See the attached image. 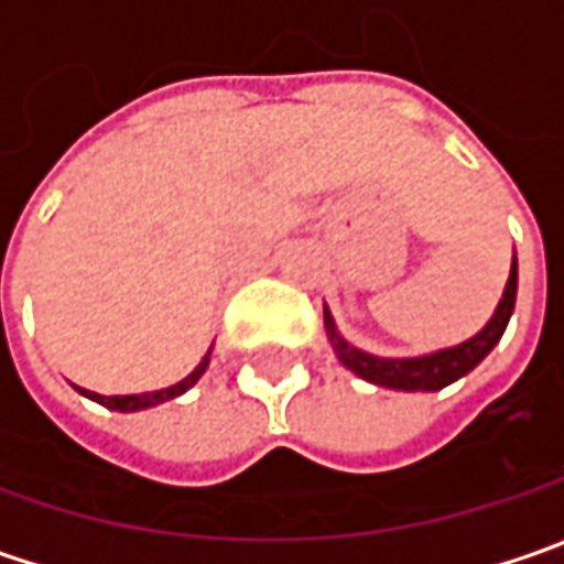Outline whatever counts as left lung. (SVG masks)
Wrapping results in <instances>:
<instances>
[{
    "label": "left lung",
    "instance_id": "8db88e82",
    "mask_svg": "<svg viewBox=\"0 0 564 564\" xmlns=\"http://www.w3.org/2000/svg\"><path fill=\"white\" fill-rule=\"evenodd\" d=\"M514 292H518V260L511 263L506 294H502V301H499V307H496V314L487 326L474 338H467L465 345L445 348V351L426 355V358H373L367 351H358L338 336L329 311H326V333H329L338 360L367 382H377L386 389H401V392H436V389L470 373L492 351V345L502 338L506 326H509V316L514 311Z\"/></svg>",
    "mask_w": 564,
    "mask_h": 564
}]
</instances>
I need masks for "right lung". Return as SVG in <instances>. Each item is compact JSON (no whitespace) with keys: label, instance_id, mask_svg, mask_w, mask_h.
I'll use <instances>...</instances> for the list:
<instances>
[{"label":"right lung","instance_id":"add662e5","mask_svg":"<svg viewBox=\"0 0 564 564\" xmlns=\"http://www.w3.org/2000/svg\"><path fill=\"white\" fill-rule=\"evenodd\" d=\"M206 364H209V351H206V358L197 364V370L185 377L182 382H175V386H169V389H160V392H141V395H97V392H87V389H80L87 399L99 401L102 408H109V411H141V408H150V404H160V401L175 399V395H182L187 392L197 379L204 377Z\"/></svg>","mask_w":564,"mask_h":564}]
</instances>
